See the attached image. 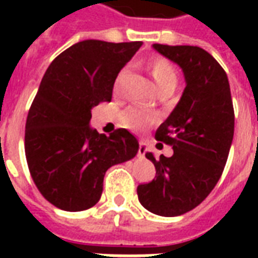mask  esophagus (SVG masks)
Masks as SVG:
<instances>
[{
  "label": "esophagus",
  "instance_id": "34e87169",
  "mask_svg": "<svg viewBox=\"0 0 258 258\" xmlns=\"http://www.w3.org/2000/svg\"><path fill=\"white\" fill-rule=\"evenodd\" d=\"M145 151H146L145 144H144V142H140V149H138V155H140V156H144Z\"/></svg>",
  "mask_w": 258,
  "mask_h": 258
}]
</instances>
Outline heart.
Segmentation results:
<instances>
[{"label":"heart","mask_w":258,"mask_h":258,"mask_svg":"<svg viewBox=\"0 0 258 258\" xmlns=\"http://www.w3.org/2000/svg\"><path fill=\"white\" fill-rule=\"evenodd\" d=\"M125 69L121 70L117 74V77L114 80V91L117 92L120 90V85L123 81L124 76H125ZM149 72H151L152 77L155 79L156 84L159 85L160 91L168 90V88H174L175 83H177V73L175 69L167 59L164 58H155L152 59L149 63ZM156 120V116L152 112H148L141 106L133 105V106L127 107L121 114H120V121L124 127L133 130H141L145 127L146 124L153 123Z\"/></svg>","instance_id":"b5f03b06"}]
</instances>
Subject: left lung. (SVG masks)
Here are the masks:
<instances>
[{
  "label": "left lung",
  "mask_w": 258,
  "mask_h": 258,
  "mask_svg": "<svg viewBox=\"0 0 258 258\" xmlns=\"http://www.w3.org/2000/svg\"><path fill=\"white\" fill-rule=\"evenodd\" d=\"M153 48L181 66L184 94L156 131V140L173 146L171 157L156 160V177L137 188L141 205L153 214L188 213L209 196L227 163L235 127L231 88L225 70L203 48L163 45Z\"/></svg>",
  "instance_id": "8db88e82"
}]
</instances>
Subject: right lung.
I'll return each instance as SVG.
<instances>
[{"label": "right lung", "instance_id": "obj_1", "mask_svg": "<svg viewBox=\"0 0 258 258\" xmlns=\"http://www.w3.org/2000/svg\"><path fill=\"white\" fill-rule=\"evenodd\" d=\"M141 41L85 40L49 64L26 120L25 153L37 189L64 211L95 206L107 168L137 155L138 141L125 128L99 134L88 125L91 109L112 101L118 72Z\"/></svg>", "mask_w": 258, "mask_h": 258}]
</instances>
